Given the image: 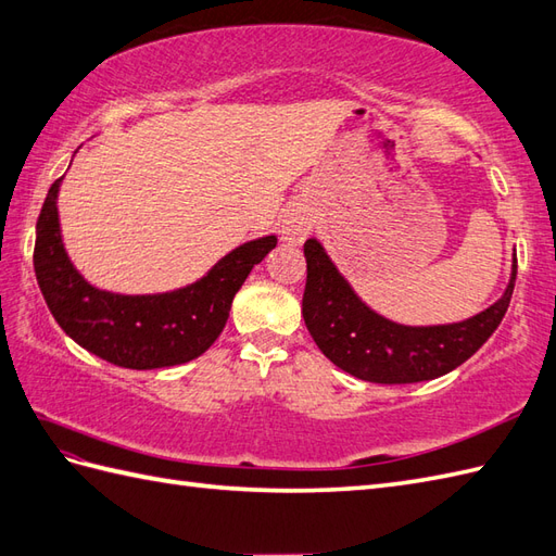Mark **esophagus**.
Instances as JSON below:
<instances>
[{
    "label": "esophagus",
    "mask_w": 556,
    "mask_h": 556,
    "mask_svg": "<svg viewBox=\"0 0 556 556\" xmlns=\"http://www.w3.org/2000/svg\"><path fill=\"white\" fill-rule=\"evenodd\" d=\"M311 226H314V216L304 205H294L288 210L286 219H282V240L290 245H300V242L308 236Z\"/></svg>",
    "instance_id": "1"
}]
</instances>
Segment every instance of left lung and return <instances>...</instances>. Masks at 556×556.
<instances>
[{"label":"left lung","instance_id":"left-lung-1","mask_svg":"<svg viewBox=\"0 0 556 556\" xmlns=\"http://www.w3.org/2000/svg\"><path fill=\"white\" fill-rule=\"evenodd\" d=\"M304 256L302 316L311 337L337 368L375 384L427 382L463 365L497 330L517 280L514 256L509 286L493 306L463 323L410 328L365 306L318 240L304 242Z\"/></svg>","mask_w":556,"mask_h":556}]
</instances>
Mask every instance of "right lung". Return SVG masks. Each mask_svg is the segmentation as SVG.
<instances>
[{
  "instance_id": "1",
  "label": "right lung",
  "mask_w": 556,
  "mask_h": 556,
  "mask_svg": "<svg viewBox=\"0 0 556 556\" xmlns=\"http://www.w3.org/2000/svg\"><path fill=\"white\" fill-rule=\"evenodd\" d=\"M59 186L61 179L51 184L37 219L33 260L39 290L67 337L119 368H169L205 354L222 334L250 270L278 242L276 236L245 242L181 290L113 294L89 286L67 260L59 228Z\"/></svg>"
}]
</instances>
